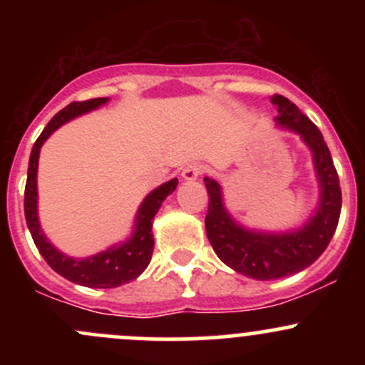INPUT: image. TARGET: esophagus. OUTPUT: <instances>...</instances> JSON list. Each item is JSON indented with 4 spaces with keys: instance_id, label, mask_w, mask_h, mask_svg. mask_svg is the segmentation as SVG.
Listing matches in <instances>:
<instances>
[{
    "instance_id": "34e87169",
    "label": "esophagus",
    "mask_w": 365,
    "mask_h": 365,
    "mask_svg": "<svg viewBox=\"0 0 365 365\" xmlns=\"http://www.w3.org/2000/svg\"><path fill=\"white\" fill-rule=\"evenodd\" d=\"M205 173V165L203 164H189L185 169L182 171V178L183 180H196L197 176H201Z\"/></svg>"
}]
</instances>
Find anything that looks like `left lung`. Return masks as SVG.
Returning a JSON list of instances; mask_svg holds the SVG:
<instances>
[{
    "label": "left lung",
    "mask_w": 365,
    "mask_h": 365,
    "mask_svg": "<svg viewBox=\"0 0 365 365\" xmlns=\"http://www.w3.org/2000/svg\"><path fill=\"white\" fill-rule=\"evenodd\" d=\"M272 102L277 106L279 125L298 132L312 150L316 175L322 185V201L316 215L295 233H254L238 226L227 215L219 183L205 180L208 192L205 226L213 251L238 274L259 281L286 277L314 263L336 233L342 203L339 176L319 128L282 95H274Z\"/></svg>",
    "instance_id": "8db88e82"
}]
</instances>
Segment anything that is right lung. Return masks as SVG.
<instances>
[{
    "mask_svg": "<svg viewBox=\"0 0 365 365\" xmlns=\"http://www.w3.org/2000/svg\"><path fill=\"white\" fill-rule=\"evenodd\" d=\"M106 102H108L106 97L90 98V101L84 102H72L67 108L61 109L60 113L54 114L53 120L47 123V127L43 128L42 134L38 135V139L33 145L31 155H29L28 180H26L24 189L26 224H28V230L31 233V238L38 252L42 254L47 264L54 272H58L61 277L68 279L76 284L86 286V288H118L125 282L134 281L135 277H139L145 272L150 259H152L153 245H155L152 233V220L155 217L157 210L160 208L162 201L178 185V180L173 178L146 196V200L139 206L134 235H132V238H128V242L118 245V247H111L108 251L86 257V259H73V257H68L56 251L49 244L46 235L40 230L38 217H36V169H38L40 148L58 127H61V125L67 123L72 118L79 116V114L97 109L98 106L106 104Z\"/></svg>",
    "mask_w": 365,
    "mask_h": 365,
    "instance_id": "obj_1",
    "label": "right lung"
}]
</instances>
